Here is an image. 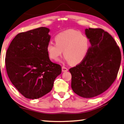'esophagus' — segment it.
<instances>
[{
    "mask_svg": "<svg viewBox=\"0 0 124 124\" xmlns=\"http://www.w3.org/2000/svg\"><path fill=\"white\" fill-rule=\"evenodd\" d=\"M62 72H66V71H68V68H66V67H65V66H62Z\"/></svg>",
    "mask_w": 124,
    "mask_h": 124,
    "instance_id": "1",
    "label": "esophagus"
}]
</instances>
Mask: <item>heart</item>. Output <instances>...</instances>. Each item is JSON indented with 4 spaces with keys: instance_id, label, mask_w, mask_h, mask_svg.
<instances>
[{
    "instance_id": "b5f03b06",
    "label": "heart",
    "mask_w": 124,
    "mask_h": 124,
    "mask_svg": "<svg viewBox=\"0 0 124 124\" xmlns=\"http://www.w3.org/2000/svg\"><path fill=\"white\" fill-rule=\"evenodd\" d=\"M55 43L49 42L46 46V52L51 59L58 60L62 55L71 65L81 63L86 57L90 47L89 38L81 32L68 30L55 36Z\"/></svg>"
}]
</instances>
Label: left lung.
<instances>
[{"label": "left lung", "instance_id": "8db88e82", "mask_svg": "<svg viewBox=\"0 0 124 124\" xmlns=\"http://www.w3.org/2000/svg\"><path fill=\"white\" fill-rule=\"evenodd\" d=\"M91 46L85 59L69 69L71 88L78 96L92 98L102 94L116 78L121 60L116 42L101 28H86Z\"/></svg>", "mask_w": 124, "mask_h": 124}]
</instances>
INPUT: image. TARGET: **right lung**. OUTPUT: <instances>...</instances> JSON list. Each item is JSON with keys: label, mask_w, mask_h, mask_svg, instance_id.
<instances>
[{"label": "right lung", "mask_w": 124, "mask_h": 124, "mask_svg": "<svg viewBox=\"0 0 124 124\" xmlns=\"http://www.w3.org/2000/svg\"><path fill=\"white\" fill-rule=\"evenodd\" d=\"M49 30L41 27L17 34L6 54L8 77L21 94L37 99L50 92L62 67L50 60L46 52Z\"/></svg>", "instance_id": "obj_1"}]
</instances>
